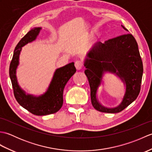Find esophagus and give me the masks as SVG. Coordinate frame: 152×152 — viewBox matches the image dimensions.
<instances>
[{
  "label": "esophagus",
  "instance_id": "esophagus-1",
  "mask_svg": "<svg viewBox=\"0 0 152 152\" xmlns=\"http://www.w3.org/2000/svg\"><path fill=\"white\" fill-rule=\"evenodd\" d=\"M83 64L82 61L78 60L75 62V66H76L77 70H81L83 68Z\"/></svg>",
  "mask_w": 152,
  "mask_h": 152
}]
</instances>
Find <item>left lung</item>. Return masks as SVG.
<instances>
[{
  "instance_id": "obj_1",
  "label": "left lung",
  "mask_w": 152,
  "mask_h": 152,
  "mask_svg": "<svg viewBox=\"0 0 152 152\" xmlns=\"http://www.w3.org/2000/svg\"><path fill=\"white\" fill-rule=\"evenodd\" d=\"M84 66L91 89V104L96 110L118 113L137 98L140 91L143 64L137 42L131 34L121 35L106 40L104 43L99 42L95 44L87 55ZM104 72L115 73L126 85L122 102L114 109L104 107L96 99V92Z\"/></svg>"
}]
</instances>
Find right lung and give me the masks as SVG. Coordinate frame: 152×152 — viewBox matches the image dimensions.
<instances>
[{
  "label": "right lung",
  "instance_id": "right-lung-1",
  "mask_svg": "<svg viewBox=\"0 0 152 152\" xmlns=\"http://www.w3.org/2000/svg\"><path fill=\"white\" fill-rule=\"evenodd\" d=\"M40 29V27L33 28L19 42L15 48L10 64L9 74L14 96L19 104L34 115H45L54 114L62 107L64 86L76 72V69L74 63L57 69L54 73L47 91L39 96L27 95L23 90L21 89L18 85L15 74L16 69L19 64V57L21 48L36 39Z\"/></svg>",
  "mask_w": 152,
  "mask_h": 152
}]
</instances>
